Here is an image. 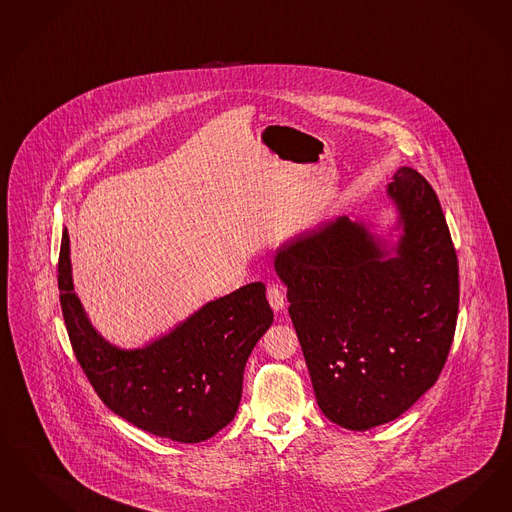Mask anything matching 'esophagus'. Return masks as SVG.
<instances>
[{
    "mask_svg": "<svg viewBox=\"0 0 512 512\" xmlns=\"http://www.w3.org/2000/svg\"><path fill=\"white\" fill-rule=\"evenodd\" d=\"M266 299L270 303V307L274 312H282L286 308V295H284V289L280 286H268L266 289Z\"/></svg>",
    "mask_w": 512,
    "mask_h": 512,
    "instance_id": "esophagus-1",
    "label": "esophagus"
}]
</instances>
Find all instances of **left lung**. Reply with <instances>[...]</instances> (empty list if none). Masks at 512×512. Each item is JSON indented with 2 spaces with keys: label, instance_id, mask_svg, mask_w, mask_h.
<instances>
[{
  "label": "left lung",
  "instance_id": "1",
  "mask_svg": "<svg viewBox=\"0 0 512 512\" xmlns=\"http://www.w3.org/2000/svg\"><path fill=\"white\" fill-rule=\"evenodd\" d=\"M387 198V230L337 217L274 255L316 402L348 430L408 411L436 383L457 322V255L432 186L400 167Z\"/></svg>",
  "mask_w": 512,
  "mask_h": 512
}]
</instances>
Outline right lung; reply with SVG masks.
<instances>
[{"label":"right lung","mask_w":512,"mask_h":512,"mask_svg":"<svg viewBox=\"0 0 512 512\" xmlns=\"http://www.w3.org/2000/svg\"><path fill=\"white\" fill-rule=\"evenodd\" d=\"M59 289L76 358L116 415L183 444L204 442L236 417L247 358L274 320L265 284H247L205 303L144 347H116L91 324L74 291L64 226Z\"/></svg>","instance_id":"1"}]
</instances>
